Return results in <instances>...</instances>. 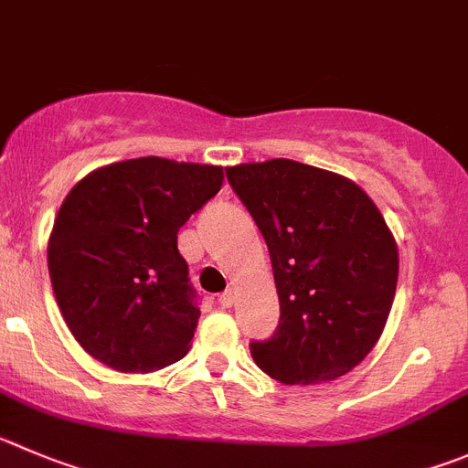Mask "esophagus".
Wrapping results in <instances>:
<instances>
[{"label":"esophagus","instance_id":"34e87169","mask_svg":"<svg viewBox=\"0 0 468 468\" xmlns=\"http://www.w3.org/2000/svg\"><path fill=\"white\" fill-rule=\"evenodd\" d=\"M233 300H235L233 291H224V293L219 295V304H221V307H230V304H233Z\"/></svg>","mask_w":468,"mask_h":468}]
</instances>
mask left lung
Returning <instances> with one entry per match:
<instances>
[{
  "label": "left lung",
  "mask_w": 468,
  "mask_h": 468,
  "mask_svg": "<svg viewBox=\"0 0 468 468\" xmlns=\"http://www.w3.org/2000/svg\"><path fill=\"white\" fill-rule=\"evenodd\" d=\"M263 233L279 325L251 357L286 386L335 381L381 337L399 256L374 200L342 175L291 159L226 168Z\"/></svg>",
  "instance_id": "left-lung-1"
}]
</instances>
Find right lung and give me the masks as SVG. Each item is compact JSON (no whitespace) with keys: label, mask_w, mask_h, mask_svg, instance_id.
<instances>
[{"label":"right lung","mask_w":468,"mask_h":468,"mask_svg":"<svg viewBox=\"0 0 468 468\" xmlns=\"http://www.w3.org/2000/svg\"><path fill=\"white\" fill-rule=\"evenodd\" d=\"M221 185V165L141 156L91 170L69 191L48 270L59 312L91 357L124 374L185 357L200 309L177 230Z\"/></svg>","instance_id":"right-lung-1"}]
</instances>
